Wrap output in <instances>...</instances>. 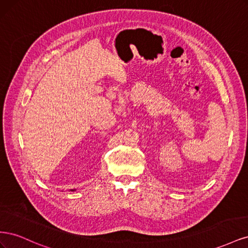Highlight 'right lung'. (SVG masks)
Listing matches in <instances>:
<instances>
[{
  "mask_svg": "<svg viewBox=\"0 0 248 248\" xmlns=\"http://www.w3.org/2000/svg\"><path fill=\"white\" fill-rule=\"evenodd\" d=\"M71 191H74V190H71Z\"/></svg>",
  "mask_w": 248,
  "mask_h": 248,
  "instance_id": "right-lung-1",
  "label": "right lung"
}]
</instances>
